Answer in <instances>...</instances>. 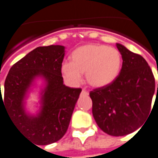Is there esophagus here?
Returning <instances> with one entry per match:
<instances>
[{"mask_svg": "<svg viewBox=\"0 0 158 158\" xmlns=\"http://www.w3.org/2000/svg\"><path fill=\"white\" fill-rule=\"evenodd\" d=\"M81 94H88V92H87V91H86V90H84V89H82V91H81Z\"/></svg>", "mask_w": 158, "mask_h": 158, "instance_id": "esophagus-1", "label": "esophagus"}]
</instances>
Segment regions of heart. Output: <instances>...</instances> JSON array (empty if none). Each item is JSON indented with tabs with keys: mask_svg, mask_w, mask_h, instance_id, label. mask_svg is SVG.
I'll use <instances>...</instances> for the list:
<instances>
[{
	"mask_svg": "<svg viewBox=\"0 0 158 158\" xmlns=\"http://www.w3.org/2000/svg\"><path fill=\"white\" fill-rule=\"evenodd\" d=\"M71 63L64 62L61 72L69 83L76 85L85 73L88 83L94 88L109 85L118 77L121 55L117 49L104 44H89L77 48L71 54Z\"/></svg>",
	"mask_w": 158,
	"mask_h": 158,
	"instance_id": "b5f03b06",
	"label": "heart"
}]
</instances>
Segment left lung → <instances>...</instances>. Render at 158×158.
<instances>
[{"instance_id":"left-lung-1","label":"left lung","mask_w":158,"mask_h":158,"mask_svg":"<svg viewBox=\"0 0 158 158\" xmlns=\"http://www.w3.org/2000/svg\"><path fill=\"white\" fill-rule=\"evenodd\" d=\"M116 46L123 60L119 75L109 85L91 91L89 96L98 127L108 135L118 137L133 132L145 121L155 93V79L143 56L121 44Z\"/></svg>"}]
</instances>
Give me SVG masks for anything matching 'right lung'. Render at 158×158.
<instances>
[{
    "mask_svg": "<svg viewBox=\"0 0 158 158\" xmlns=\"http://www.w3.org/2000/svg\"><path fill=\"white\" fill-rule=\"evenodd\" d=\"M65 54L63 45L40 46L11 67L4 84L2 106L15 126L38 145L61 139L67 131L81 89L64 84L61 66ZM42 81L39 108L31 114L26 108L29 94Z\"/></svg>",
    "mask_w": 158,
    "mask_h": 158,
    "instance_id": "add662e5",
    "label": "right lung"
}]
</instances>
